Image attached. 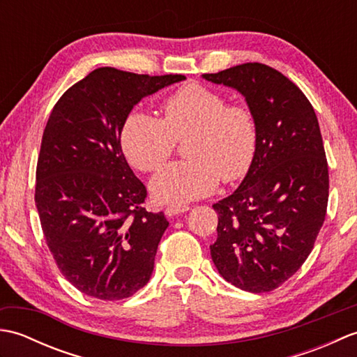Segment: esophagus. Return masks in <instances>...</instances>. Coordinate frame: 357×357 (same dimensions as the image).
Listing matches in <instances>:
<instances>
[{
	"label": "esophagus",
	"instance_id": "34e87169",
	"mask_svg": "<svg viewBox=\"0 0 357 357\" xmlns=\"http://www.w3.org/2000/svg\"><path fill=\"white\" fill-rule=\"evenodd\" d=\"M188 210H190V207H188V206H169L165 208V215L167 216H176V215L184 213V211H188Z\"/></svg>",
	"mask_w": 357,
	"mask_h": 357
}]
</instances>
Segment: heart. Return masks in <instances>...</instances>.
<instances>
[{
  "mask_svg": "<svg viewBox=\"0 0 357 357\" xmlns=\"http://www.w3.org/2000/svg\"><path fill=\"white\" fill-rule=\"evenodd\" d=\"M164 118L133 112L121 128V147L136 169L155 173L185 141L188 161L167 167L151 183L153 196L185 204L215 192L219 181L244 178L257 151V126L244 104H229L213 89L190 82L165 98Z\"/></svg>",
  "mask_w": 357,
  "mask_h": 357,
  "instance_id": "1",
  "label": "heart"
}]
</instances>
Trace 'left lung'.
<instances>
[{"label": "left lung", "mask_w": 357, "mask_h": 357, "mask_svg": "<svg viewBox=\"0 0 357 357\" xmlns=\"http://www.w3.org/2000/svg\"><path fill=\"white\" fill-rule=\"evenodd\" d=\"M202 78L244 95L257 126L252 169L233 195L213 204L211 259L241 290L271 291L302 267L327 215L319 123L302 90L270 66L245 63Z\"/></svg>", "instance_id": "8db88e82"}]
</instances>
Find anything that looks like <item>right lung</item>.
<instances>
[{"instance_id":"obj_1","label":"right lung","mask_w":357,"mask_h":357,"mask_svg":"<svg viewBox=\"0 0 357 357\" xmlns=\"http://www.w3.org/2000/svg\"><path fill=\"white\" fill-rule=\"evenodd\" d=\"M183 79L100 67L50 113L35 204L53 259L81 293L119 301L149 282L169 221L144 207L147 188L126 161L121 128L144 96Z\"/></svg>"}]
</instances>
